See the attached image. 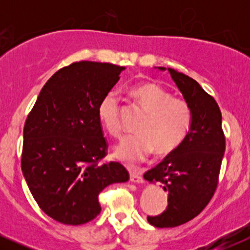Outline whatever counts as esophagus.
I'll return each instance as SVG.
<instances>
[{"label":"esophagus","mask_w":250,"mask_h":250,"mask_svg":"<svg viewBox=\"0 0 250 250\" xmlns=\"http://www.w3.org/2000/svg\"><path fill=\"white\" fill-rule=\"evenodd\" d=\"M129 175H130V181L136 183H142L143 182V176H142V170L140 168H131L129 170Z\"/></svg>","instance_id":"esophagus-1"}]
</instances>
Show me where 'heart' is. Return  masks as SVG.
<instances>
[{
  "label": "heart",
  "instance_id": "heart-1",
  "mask_svg": "<svg viewBox=\"0 0 250 250\" xmlns=\"http://www.w3.org/2000/svg\"><path fill=\"white\" fill-rule=\"evenodd\" d=\"M131 94L147 111L140 122L139 134L125 137L115 149L117 159L127 162L145 160L149 154L167 155L180 147L191 125L190 105L186 100L173 97L156 83H143L131 89ZM121 105L116 91L109 90L102 96L97 114L103 127L113 137L122 136Z\"/></svg>",
  "mask_w": 250,
  "mask_h": 250
}]
</instances>
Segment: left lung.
I'll return each mask as SVG.
<instances>
[{
    "label": "left lung",
    "mask_w": 250,
    "mask_h": 250,
    "mask_svg": "<svg viewBox=\"0 0 250 250\" xmlns=\"http://www.w3.org/2000/svg\"><path fill=\"white\" fill-rule=\"evenodd\" d=\"M168 71L190 105L193 120L180 147L143 175L150 183L161 182L165 191H168L166 210L147 217L157 228L183 225L205 209L216 190L226 150L222 115L214 97L191 77L171 68Z\"/></svg>",
    "instance_id": "1"
}]
</instances>
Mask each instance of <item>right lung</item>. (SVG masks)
I'll use <instances>...</instances> for the list:
<instances>
[{
  "label": "right lung",
  "instance_id": "obj_1",
  "mask_svg": "<svg viewBox=\"0 0 250 250\" xmlns=\"http://www.w3.org/2000/svg\"><path fill=\"white\" fill-rule=\"evenodd\" d=\"M125 67L71 63L43 85L23 129L21 168L29 190L48 216L83 225L101 211L99 194L127 182L121 163L103 162L108 143L97 107Z\"/></svg>",
  "mask_w": 250,
  "mask_h": 250
}]
</instances>
